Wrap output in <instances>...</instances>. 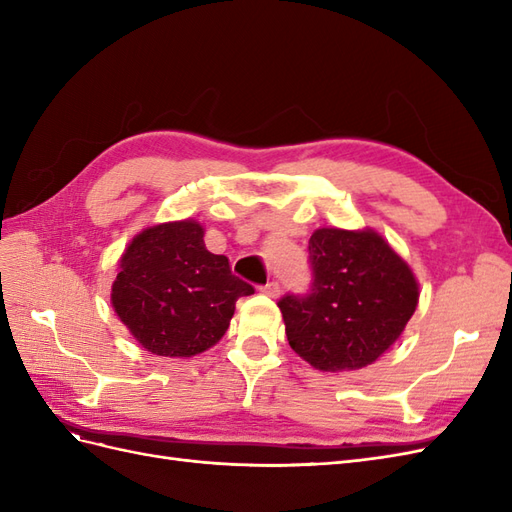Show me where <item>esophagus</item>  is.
Returning a JSON list of instances; mask_svg holds the SVG:
<instances>
[{"label": "esophagus", "instance_id": "obj_1", "mask_svg": "<svg viewBox=\"0 0 512 512\" xmlns=\"http://www.w3.org/2000/svg\"><path fill=\"white\" fill-rule=\"evenodd\" d=\"M260 292L267 294V297H271V299H275V297H280V284L267 282L265 286H260Z\"/></svg>", "mask_w": 512, "mask_h": 512}]
</instances>
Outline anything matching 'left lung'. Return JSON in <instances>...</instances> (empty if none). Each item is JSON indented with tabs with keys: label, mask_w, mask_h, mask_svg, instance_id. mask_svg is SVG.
Listing matches in <instances>:
<instances>
[{
	"label": "left lung",
	"mask_w": 512,
	"mask_h": 512,
	"mask_svg": "<svg viewBox=\"0 0 512 512\" xmlns=\"http://www.w3.org/2000/svg\"><path fill=\"white\" fill-rule=\"evenodd\" d=\"M307 250L309 290L277 301L290 348L322 371L374 363L416 309L410 267L371 230L320 228Z\"/></svg>",
	"instance_id": "1"
}]
</instances>
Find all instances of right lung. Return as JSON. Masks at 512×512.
I'll return each instance as SVG.
<instances>
[{"mask_svg":"<svg viewBox=\"0 0 512 512\" xmlns=\"http://www.w3.org/2000/svg\"><path fill=\"white\" fill-rule=\"evenodd\" d=\"M196 222L141 232L121 258L113 307L130 333L158 356H194L218 344L239 297L254 286L211 254Z\"/></svg>","mask_w":512,"mask_h":512,"instance_id":"obj_1","label":"right lung"}]
</instances>
